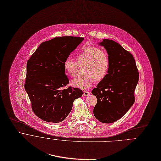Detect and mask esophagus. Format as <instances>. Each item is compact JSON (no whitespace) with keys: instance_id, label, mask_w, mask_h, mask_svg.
Here are the masks:
<instances>
[{"instance_id":"obj_1","label":"esophagus","mask_w":161,"mask_h":161,"mask_svg":"<svg viewBox=\"0 0 161 161\" xmlns=\"http://www.w3.org/2000/svg\"><path fill=\"white\" fill-rule=\"evenodd\" d=\"M90 95V92H89L85 91V92H83V95L85 96V97H88V96H89Z\"/></svg>"}]
</instances>
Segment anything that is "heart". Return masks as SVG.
<instances>
[{
  "instance_id": "obj_1",
  "label": "heart",
  "mask_w": 161,
  "mask_h": 161,
  "mask_svg": "<svg viewBox=\"0 0 161 161\" xmlns=\"http://www.w3.org/2000/svg\"><path fill=\"white\" fill-rule=\"evenodd\" d=\"M76 62L68 58L64 60V68L65 73L71 76L77 75L78 66H85L84 75L78 76L71 81L76 88L85 90L90 87L95 81L102 80L108 73L109 68V57L103 49L95 46L83 48L76 55Z\"/></svg>"
}]
</instances>
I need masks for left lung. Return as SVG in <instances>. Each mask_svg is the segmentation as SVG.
I'll return each mask as SVG.
<instances>
[{"label":"left lung","mask_w":161,"mask_h":161,"mask_svg":"<svg viewBox=\"0 0 161 161\" xmlns=\"http://www.w3.org/2000/svg\"><path fill=\"white\" fill-rule=\"evenodd\" d=\"M98 43L106 49L110 64L107 75L92 92L97 101L93 114L101 123H113L122 118L134 103L139 72L132 54L118 43L103 39Z\"/></svg>","instance_id":"left-lung-1"}]
</instances>
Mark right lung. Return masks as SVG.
Segmentation results:
<instances>
[{
    "label": "right lung",
    "instance_id": "obj_1",
    "mask_svg": "<svg viewBox=\"0 0 161 161\" xmlns=\"http://www.w3.org/2000/svg\"><path fill=\"white\" fill-rule=\"evenodd\" d=\"M84 38L66 36L42 43L27 64L25 90L34 113L47 122L60 123L70 113L73 101L82 90L68 87L64 68V60Z\"/></svg>",
    "mask_w": 161,
    "mask_h": 161
}]
</instances>
